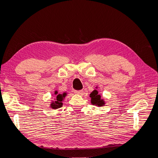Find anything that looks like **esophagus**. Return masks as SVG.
<instances>
[{"instance_id": "1", "label": "esophagus", "mask_w": 158, "mask_h": 158, "mask_svg": "<svg viewBox=\"0 0 158 158\" xmlns=\"http://www.w3.org/2000/svg\"><path fill=\"white\" fill-rule=\"evenodd\" d=\"M83 92V90H75L74 93L76 94H80Z\"/></svg>"}]
</instances>
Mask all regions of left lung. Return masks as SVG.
I'll return each instance as SVG.
<instances>
[{
    "instance_id": "8db88e82",
    "label": "left lung",
    "mask_w": 158,
    "mask_h": 158,
    "mask_svg": "<svg viewBox=\"0 0 158 158\" xmlns=\"http://www.w3.org/2000/svg\"><path fill=\"white\" fill-rule=\"evenodd\" d=\"M89 97L91 98V103L92 105H95V106L99 107L103 106L105 105V102L103 99H101V95L98 94V92L96 89H94L90 94Z\"/></svg>"
}]
</instances>
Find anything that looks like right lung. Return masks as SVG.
I'll list each match as a JSON object with an SVG mask.
<instances>
[{
	"mask_svg": "<svg viewBox=\"0 0 158 158\" xmlns=\"http://www.w3.org/2000/svg\"><path fill=\"white\" fill-rule=\"evenodd\" d=\"M55 94L56 95L55 96L56 98L54 99V101H52V102H51V104L50 106L52 109H56L63 106V103L62 102H63V99L66 95V93H63V94H58L57 91H56L55 92Z\"/></svg>",
	"mask_w": 158,
	"mask_h": 158,
	"instance_id": "1",
	"label": "right lung"
}]
</instances>
